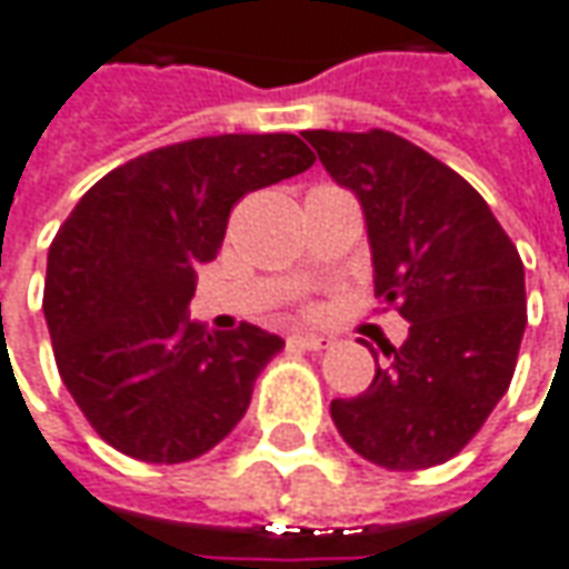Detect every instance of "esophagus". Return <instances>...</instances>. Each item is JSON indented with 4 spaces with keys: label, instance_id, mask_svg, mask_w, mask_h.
<instances>
[{
    "label": "esophagus",
    "instance_id": "1",
    "mask_svg": "<svg viewBox=\"0 0 569 569\" xmlns=\"http://www.w3.org/2000/svg\"><path fill=\"white\" fill-rule=\"evenodd\" d=\"M289 343H292V347H302V350H328L333 340L328 337V333L306 331V333H292V337H289Z\"/></svg>",
    "mask_w": 569,
    "mask_h": 569
}]
</instances>
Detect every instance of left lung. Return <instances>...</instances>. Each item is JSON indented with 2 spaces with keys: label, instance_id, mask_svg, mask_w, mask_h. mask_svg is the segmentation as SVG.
I'll return each instance as SVG.
<instances>
[{
  "label": "left lung",
  "instance_id": "obj_1",
  "mask_svg": "<svg viewBox=\"0 0 569 569\" xmlns=\"http://www.w3.org/2000/svg\"><path fill=\"white\" fill-rule=\"evenodd\" d=\"M333 181L357 193L376 296L410 321L401 347L333 427L366 461L420 471L458 456L507 395L526 333V267L483 197L388 130H306Z\"/></svg>",
  "mask_w": 569,
  "mask_h": 569
}]
</instances>
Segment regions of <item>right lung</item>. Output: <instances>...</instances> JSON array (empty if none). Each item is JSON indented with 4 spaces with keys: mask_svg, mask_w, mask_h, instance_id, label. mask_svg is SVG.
Returning <instances> with one entry per match:
<instances>
[{
    "mask_svg": "<svg viewBox=\"0 0 569 569\" xmlns=\"http://www.w3.org/2000/svg\"><path fill=\"white\" fill-rule=\"evenodd\" d=\"M292 133H222L152 149L104 174L47 254L43 318L62 385L123 456L178 465L222 442L283 350L254 325L190 321L197 267L251 190L311 168Z\"/></svg>",
    "mask_w": 569,
    "mask_h": 569,
    "instance_id": "1",
    "label": "right lung"
}]
</instances>
